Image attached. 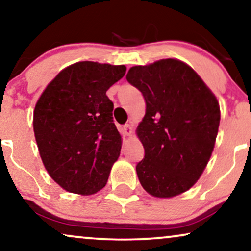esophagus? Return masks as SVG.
<instances>
[{
    "label": "esophagus",
    "instance_id": "1",
    "mask_svg": "<svg viewBox=\"0 0 251 251\" xmlns=\"http://www.w3.org/2000/svg\"><path fill=\"white\" fill-rule=\"evenodd\" d=\"M124 133H125L126 135L131 136L133 134V128H132V125H129V124H126V125H124Z\"/></svg>",
    "mask_w": 251,
    "mask_h": 251
}]
</instances>
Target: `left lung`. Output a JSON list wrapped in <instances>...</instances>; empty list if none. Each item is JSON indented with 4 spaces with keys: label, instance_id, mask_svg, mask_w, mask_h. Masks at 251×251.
Returning <instances> with one entry per match:
<instances>
[{
    "label": "left lung",
    "instance_id": "obj_1",
    "mask_svg": "<svg viewBox=\"0 0 251 251\" xmlns=\"http://www.w3.org/2000/svg\"><path fill=\"white\" fill-rule=\"evenodd\" d=\"M126 80L146 102L136 128L145 148L136 164L142 188L157 198L188 191L213 151L220 124L217 97L190 66L176 59L134 66Z\"/></svg>",
    "mask_w": 251,
    "mask_h": 251
}]
</instances>
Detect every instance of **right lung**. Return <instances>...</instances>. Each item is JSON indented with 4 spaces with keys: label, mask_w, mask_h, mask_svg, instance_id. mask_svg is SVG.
<instances>
[{
    "label": "right lung",
    "mask_w": 251,
    "mask_h": 251,
    "mask_svg": "<svg viewBox=\"0 0 251 251\" xmlns=\"http://www.w3.org/2000/svg\"><path fill=\"white\" fill-rule=\"evenodd\" d=\"M125 73L123 65L76 62L60 72L38 100L33 131L40 157L66 191L88 196L105 186L122 148L106 91Z\"/></svg>",
    "instance_id": "add662e5"
}]
</instances>
